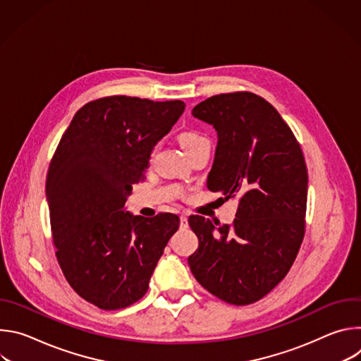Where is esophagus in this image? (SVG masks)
I'll use <instances>...</instances> for the list:
<instances>
[{"label":"esophagus","mask_w":361,"mask_h":361,"mask_svg":"<svg viewBox=\"0 0 361 361\" xmlns=\"http://www.w3.org/2000/svg\"><path fill=\"white\" fill-rule=\"evenodd\" d=\"M180 226H181V228H187V227H188V219H187V216H184V214L180 216Z\"/></svg>","instance_id":"obj_1"}]
</instances>
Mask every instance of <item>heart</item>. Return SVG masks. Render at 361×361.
<instances>
[{
	"instance_id": "1",
	"label": "heart",
	"mask_w": 361,
	"mask_h": 361,
	"mask_svg": "<svg viewBox=\"0 0 361 361\" xmlns=\"http://www.w3.org/2000/svg\"><path fill=\"white\" fill-rule=\"evenodd\" d=\"M178 140H180V144H181V147L184 148L185 152H188V151H191V149H194V148H197L202 144L209 142L207 138H205L202 134H200L197 131H185L180 135Z\"/></svg>"
}]
</instances>
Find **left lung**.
<instances>
[{
    "instance_id": "1",
    "label": "left lung",
    "mask_w": 361,
    "mask_h": 361,
    "mask_svg": "<svg viewBox=\"0 0 361 361\" xmlns=\"http://www.w3.org/2000/svg\"><path fill=\"white\" fill-rule=\"evenodd\" d=\"M219 135L210 191L238 198L231 226L191 216L195 280L220 300L245 305L269 294L291 269L305 231L307 167L298 141L263 97L237 91L192 109Z\"/></svg>"
}]
</instances>
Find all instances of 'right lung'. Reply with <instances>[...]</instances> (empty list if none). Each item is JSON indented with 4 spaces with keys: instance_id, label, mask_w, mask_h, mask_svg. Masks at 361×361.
I'll return each instance as SVG.
<instances>
[{
    "instance_id": "right-lung-1",
    "label": "right lung",
    "mask_w": 361,
    "mask_h": 361,
    "mask_svg": "<svg viewBox=\"0 0 361 361\" xmlns=\"http://www.w3.org/2000/svg\"><path fill=\"white\" fill-rule=\"evenodd\" d=\"M180 99L113 95L81 107L49 163L48 200L59 264L73 290L102 310L138 301L180 219L124 210L151 151L177 123Z\"/></svg>"
}]
</instances>
